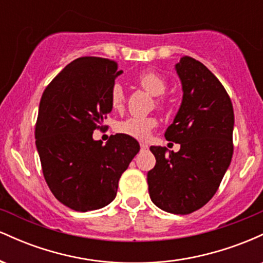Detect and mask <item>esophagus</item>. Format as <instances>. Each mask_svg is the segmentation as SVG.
Here are the masks:
<instances>
[{
  "label": "esophagus",
  "mask_w": 263,
  "mask_h": 263,
  "mask_svg": "<svg viewBox=\"0 0 263 263\" xmlns=\"http://www.w3.org/2000/svg\"><path fill=\"white\" fill-rule=\"evenodd\" d=\"M141 149H148V144H147V143H141Z\"/></svg>",
  "instance_id": "1"
}]
</instances>
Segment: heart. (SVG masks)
Returning a JSON list of instances; mask_svg holds the SVG:
<instances>
[{
    "label": "heart",
    "mask_w": 263,
    "mask_h": 263,
    "mask_svg": "<svg viewBox=\"0 0 263 263\" xmlns=\"http://www.w3.org/2000/svg\"><path fill=\"white\" fill-rule=\"evenodd\" d=\"M137 83L152 96L162 95L167 89V81L155 71H146V73L141 74L138 77ZM110 101L114 110H121L125 105V91L120 84H115L111 89ZM157 105L163 106L164 105L163 99H157ZM156 126L157 120L155 117H128V119L117 123L116 131L138 141H146L152 134L153 128H156Z\"/></svg>",
    "instance_id": "b5f03b06"
}]
</instances>
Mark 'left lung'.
I'll list each match as a JSON object with an SVG mask.
<instances>
[{
  "instance_id": "8db88e82",
  "label": "left lung",
  "mask_w": 263,
  "mask_h": 263,
  "mask_svg": "<svg viewBox=\"0 0 263 263\" xmlns=\"http://www.w3.org/2000/svg\"><path fill=\"white\" fill-rule=\"evenodd\" d=\"M176 71L183 99L164 137L180 149L167 153L165 147H151L156 165L147 183L159 209L185 215L214 197L230 165L234 108L218 78L200 62L183 57Z\"/></svg>"
}]
</instances>
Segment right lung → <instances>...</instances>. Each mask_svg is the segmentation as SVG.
<instances>
[{"mask_svg": "<svg viewBox=\"0 0 263 263\" xmlns=\"http://www.w3.org/2000/svg\"><path fill=\"white\" fill-rule=\"evenodd\" d=\"M123 73L114 60H73L42 95L35 146L49 189L75 211L101 209L116 197L119 180L140 151L135 138L117 134L106 144L92 138L112 111L110 95Z\"/></svg>", "mask_w": 263, "mask_h": 263, "instance_id": "1", "label": "right lung"}]
</instances>
